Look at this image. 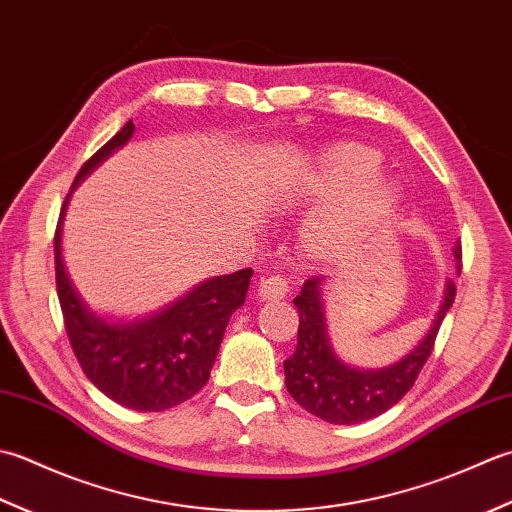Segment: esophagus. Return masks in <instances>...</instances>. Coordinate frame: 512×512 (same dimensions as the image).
Masks as SVG:
<instances>
[{
    "mask_svg": "<svg viewBox=\"0 0 512 512\" xmlns=\"http://www.w3.org/2000/svg\"><path fill=\"white\" fill-rule=\"evenodd\" d=\"M289 294V285L283 276H263L258 283V296L263 300H283Z\"/></svg>",
    "mask_w": 512,
    "mask_h": 512,
    "instance_id": "1",
    "label": "esophagus"
}]
</instances>
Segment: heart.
Here are the masks:
<instances>
[{"instance_id": "1", "label": "heart", "mask_w": 512, "mask_h": 512, "mask_svg": "<svg viewBox=\"0 0 512 512\" xmlns=\"http://www.w3.org/2000/svg\"><path fill=\"white\" fill-rule=\"evenodd\" d=\"M380 152L356 141L322 148L314 159L287 170L283 190L291 203H322L302 227L300 245L318 263L349 258L398 212L395 183L375 176Z\"/></svg>"}]
</instances>
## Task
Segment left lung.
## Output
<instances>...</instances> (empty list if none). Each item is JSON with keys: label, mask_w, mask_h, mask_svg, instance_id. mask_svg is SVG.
Wrapping results in <instances>:
<instances>
[{"label": "left lung", "mask_w": 512, "mask_h": 512, "mask_svg": "<svg viewBox=\"0 0 512 512\" xmlns=\"http://www.w3.org/2000/svg\"><path fill=\"white\" fill-rule=\"evenodd\" d=\"M455 260L462 265V245H455ZM320 276H311L302 285L294 305L300 314L298 344L294 356L285 360V387L302 409L331 424H358L389 411L409 391L424 362L435 347L446 311L451 309L457 287L453 278L446 283L444 302L433 327L424 340L402 358L382 371H358L344 364L331 349L320 300Z\"/></svg>", "instance_id": "left-lung-1"}]
</instances>
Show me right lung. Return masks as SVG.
Wrapping results in <instances>:
<instances>
[{
  "label": "right lung",
  "mask_w": 512,
  "mask_h": 512,
  "mask_svg": "<svg viewBox=\"0 0 512 512\" xmlns=\"http://www.w3.org/2000/svg\"><path fill=\"white\" fill-rule=\"evenodd\" d=\"M128 121L81 165L75 187L95 165L132 137ZM61 214L55 229L57 296L70 347L86 378L110 400L134 411H165L190 400L210 380L229 316L243 305L252 269L216 276L161 314L134 325H110L83 305L61 260Z\"/></svg>",
  "instance_id": "add662e5"
}]
</instances>
